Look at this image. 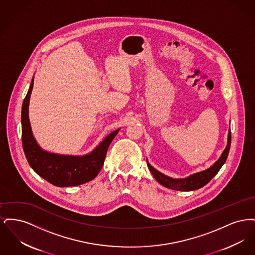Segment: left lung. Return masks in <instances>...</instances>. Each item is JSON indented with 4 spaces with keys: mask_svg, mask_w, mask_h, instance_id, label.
Masks as SVG:
<instances>
[{
    "mask_svg": "<svg viewBox=\"0 0 255 255\" xmlns=\"http://www.w3.org/2000/svg\"><path fill=\"white\" fill-rule=\"evenodd\" d=\"M231 128L229 130V135H228V144L226 146L225 150L223 151L221 157L219 158L218 160L216 162H214L213 165H211L209 168L194 173L186 178H182V179H174L168 177L162 173H160L159 171L155 169L150 163L149 161L146 159L147 162V166L150 170V172L152 173L153 177L157 180V182H159L161 185L173 189V190H179V191H192L199 189L203 186H205L206 183L211 181V179L217 174L219 170L221 169V167L224 165V163L226 162L228 155L230 152V148H231Z\"/></svg>",
    "mask_w": 255,
    "mask_h": 255,
    "instance_id": "1",
    "label": "left lung"
}]
</instances>
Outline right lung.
<instances>
[{
    "label": "right lung",
    "instance_id": "1",
    "mask_svg": "<svg viewBox=\"0 0 255 255\" xmlns=\"http://www.w3.org/2000/svg\"><path fill=\"white\" fill-rule=\"evenodd\" d=\"M33 80L34 77L22 106L23 148L30 167L47 182L59 187L80 185L94 180L103 166L108 147L121 128L109 133L91 153L84 156L59 155L45 151L37 143L28 117Z\"/></svg>",
    "mask_w": 255,
    "mask_h": 255
}]
</instances>
